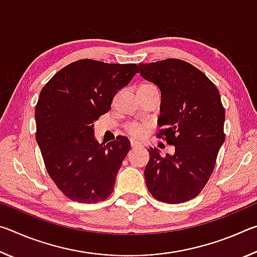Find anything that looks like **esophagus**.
Listing matches in <instances>:
<instances>
[{"mask_svg":"<svg viewBox=\"0 0 257 257\" xmlns=\"http://www.w3.org/2000/svg\"><path fill=\"white\" fill-rule=\"evenodd\" d=\"M130 145H132V147H137V146H141V144H139V143H137V142H132V143H130Z\"/></svg>","mask_w":257,"mask_h":257,"instance_id":"34e87169","label":"esophagus"}]
</instances>
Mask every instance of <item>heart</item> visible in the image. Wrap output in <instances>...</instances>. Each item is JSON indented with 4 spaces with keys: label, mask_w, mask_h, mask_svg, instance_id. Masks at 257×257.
<instances>
[{
    "label": "heart",
    "mask_w": 257,
    "mask_h": 257,
    "mask_svg": "<svg viewBox=\"0 0 257 257\" xmlns=\"http://www.w3.org/2000/svg\"><path fill=\"white\" fill-rule=\"evenodd\" d=\"M156 87L151 84V82H144L139 86L138 92L141 90H149V89H154ZM150 130V124L146 122H137V121H133V122H129L125 125V132L132 136L134 139H141L145 136V135L149 133Z\"/></svg>",
    "instance_id": "heart-1"
}]
</instances>
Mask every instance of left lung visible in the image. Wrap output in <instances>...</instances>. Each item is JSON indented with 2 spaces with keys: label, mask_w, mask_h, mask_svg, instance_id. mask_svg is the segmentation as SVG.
I'll use <instances>...</instances> for the list:
<instances>
[{
  "label": "left lung",
  "mask_w": 257,
  "mask_h": 257,
  "mask_svg": "<svg viewBox=\"0 0 257 257\" xmlns=\"http://www.w3.org/2000/svg\"><path fill=\"white\" fill-rule=\"evenodd\" d=\"M139 72L162 93L156 136L175 146V154L167 156L149 150L147 189L163 203L190 201L207 184L225 139L219 90L199 69L179 59L139 63Z\"/></svg>",
  "instance_id": "1"
}]
</instances>
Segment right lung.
<instances>
[{"mask_svg": "<svg viewBox=\"0 0 257 257\" xmlns=\"http://www.w3.org/2000/svg\"><path fill=\"white\" fill-rule=\"evenodd\" d=\"M138 72L136 63L78 60L61 69L41 90L35 110L36 141L46 171L63 195L78 203L110 196L130 144L121 136L108 144L94 139L95 120Z\"/></svg>", "mask_w": 257, "mask_h": 257, "instance_id": "right-lung-1", "label": "right lung"}]
</instances>
